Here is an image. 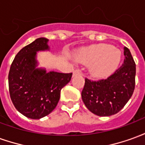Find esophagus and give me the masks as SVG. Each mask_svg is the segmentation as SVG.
I'll list each match as a JSON object with an SVG mask.
<instances>
[{
	"mask_svg": "<svg viewBox=\"0 0 145 145\" xmlns=\"http://www.w3.org/2000/svg\"><path fill=\"white\" fill-rule=\"evenodd\" d=\"M77 74H82V72L81 70L79 69H76L74 71V72H73V75H77Z\"/></svg>",
	"mask_w": 145,
	"mask_h": 145,
	"instance_id": "1",
	"label": "esophagus"
}]
</instances>
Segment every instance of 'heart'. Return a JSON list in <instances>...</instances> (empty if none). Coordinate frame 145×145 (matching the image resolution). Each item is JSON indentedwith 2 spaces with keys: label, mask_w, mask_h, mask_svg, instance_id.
I'll return each instance as SVG.
<instances>
[{
  "label": "heart",
  "mask_w": 145,
  "mask_h": 145,
  "mask_svg": "<svg viewBox=\"0 0 145 145\" xmlns=\"http://www.w3.org/2000/svg\"><path fill=\"white\" fill-rule=\"evenodd\" d=\"M79 60L85 63H91L90 72L96 78L110 75L118 67L121 60V52L112 45L99 44L84 49Z\"/></svg>",
  "instance_id": "b5f03b06"
}]
</instances>
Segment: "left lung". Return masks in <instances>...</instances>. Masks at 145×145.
I'll list each match as a JSON object with an SVG mask.
<instances>
[{"label":"left lung","instance_id":"left-lung-1","mask_svg":"<svg viewBox=\"0 0 145 145\" xmlns=\"http://www.w3.org/2000/svg\"><path fill=\"white\" fill-rule=\"evenodd\" d=\"M122 66L106 79L85 78L82 100L91 112L99 116L114 115L131 99L135 88L136 64L129 49L124 47Z\"/></svg>","mask_w":145,"mask_h":145}]
</instances>
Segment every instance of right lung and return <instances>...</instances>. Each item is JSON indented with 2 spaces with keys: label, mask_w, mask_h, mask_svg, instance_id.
I'll use <instances>...</instances> for the list:
<instances>
[{
  "label": "right lung",
  "mask_w": 145,
  "mask_h": 145,
  "mask_svg": "<svg viewBox=\"0 0 145 145\" xmlns=\"http://www.w3.org/2000/svg\"><path fill=\"white\" fill-rule=\"evenodd\" d=\"M48 39L39 38L21 50L8 74L10 97L18 112L28 118L49 115L59 102L60 91L71 81L72 73H58L36 68V52L49 50Z\"/></svg>",
  "instance_id": "1"
}]
</instances>
